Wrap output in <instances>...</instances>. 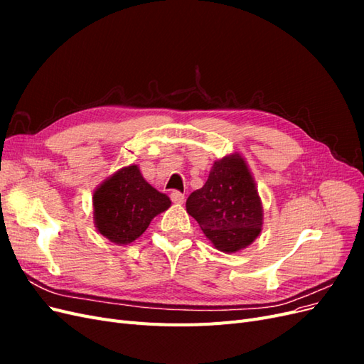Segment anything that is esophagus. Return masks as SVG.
<instances>
[{
	"mask_svg": "<svg viewBox=\"0 0 364 364\" xmlns=\"http://www.w3.org/2000/svg\"><path fill=\"white\" fill-rule=\"evenodd\" d=\"M171 200L176 205H182L185 202V196L181 191H173L171 193Z\"/></svg>",
	"mask_w": 364,
	"mask_h": 364,
	"instance_id": "34e87169",
	"label": "esophagus"
}]
</instances>
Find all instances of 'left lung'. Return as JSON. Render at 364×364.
Here are the masks:
<instances>
[{
    "label": "left lung",
    "instance_id": "8db88e82",
    "mask_svg": "<svg viewBox=\"0 0 364 364\" xmlns=\"http://www.w3.org/2000/svg\"><path fill=\"white\" fill-rule=\"evenodd\" d=\"M186 213L217 250L235 253L250 246L261 232L264 213L246 159L235 151L214 161L206 183L186 199Z\"/></svg>",
    "mask_w": 364,
    "mask_h": 364
}]
</instances>
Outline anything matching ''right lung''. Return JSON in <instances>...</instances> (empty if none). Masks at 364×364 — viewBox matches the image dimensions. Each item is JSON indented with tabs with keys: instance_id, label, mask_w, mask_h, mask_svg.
<instances>
[{
	"instance_id": "obj_1",
	"label": "right lung",
	"mask_w": 364,
	"mask_h": 364,
	"mask_svg": "<svg viewBox=\"0 0 364 364\" xmlns=\"http://www.w3.org/2000/svg\"><path fill=\"white\" fill-rule=\"evenodd\" d=\"M92 206L98 232L124 246L144 234L151 220L171 206V200L153 188L134 164L119 168L97 186Z\"/></svg>"
}]
</instances>
